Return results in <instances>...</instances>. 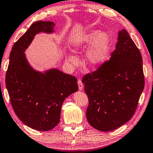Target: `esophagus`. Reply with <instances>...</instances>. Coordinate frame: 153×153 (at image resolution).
Wrapping results in <instances>:
<instances>
[{
    "label": "esophagus",
    "instance_id": "obj_1",
    "mask_svg": "<svg viewBox=\"0 0 153 153\" xmlns=\"http://www.w3.org/2000/svg\"><path fill=\"white\" fill-rule=\"evenodd\" d=\"M77 84H78L79 90H82L83 88H84V84H83V83L82 82V80L78 79V81H77Z\"/></svg>",
    "mask_w": 153,
    "mask_h": 153
}]
</instances>
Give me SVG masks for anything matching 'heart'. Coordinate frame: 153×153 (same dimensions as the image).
Returning a JSON list of instances; mask_svg holds the SVG:
<instances>
[{
  "label": "heart",
  "instance_id": "b5f03b06",
  "mask_svg": "<svg viewBox=\"0 0 153 153\" xmlns=\"http://www.w3.org/2000/svg\"><path fill=\"white\" fill-rule=\"evenodd\" d=\"M91 46L86 55L88 64L91 67H95L102 64L107 57L111 48V40L109 36L104 32L98 30H94L87 34L82 36L76 40L74 43V47L76 49H81ZM67 60L72 64L77 63V59L76 56L69 55Z\"/></svg>",
  "mask_w": 153,
  "mask_h": 153
}]
</instances>
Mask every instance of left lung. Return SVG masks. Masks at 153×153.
<instances>
[{
  "label": "left lung",
  "mask_w": 153,
  "mask_h": 153,
  "mask_svg": "<svg viewBox=\"0 0 153 153\" xmlns=\"http://www.w3.org/2000/svg\"><path fill=\"white\" fill-rule=\"evenodd\" d=\"M89 104L90 126L102 131L120 128L131 120L144 87L140 52L126 30L118 33L108 61L83 77Z\"/></svg>",
  "instance_id": "8db88e82"
}]
</instances>
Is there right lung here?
Returning a JSON list of instances; mask_svg holds the SVG:
<instances>
[{"mask_svg":"<svg viewBox=\"0 0 153 153\" xmlns=\"http://www.w3.org/2000/svg\"><path fill=\"white\" fill-rule=\"evenodd\" d=\"M55 24L38 21L13 46L5 83L15 114L25 125L39 131L53 129L60 121L65 99L77 91V78L53 69L36 71L24 52L38 33L53 32Z\"/></svg>","mask_w":153,"mask_h":153,"instance_id":"right-lung-1","label":"right lung"}]
</instances>
